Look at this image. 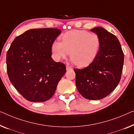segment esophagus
Here are the masks:
<instances>
[{
	"label": "esophagus",
	"instance_id": "esophagus-1",
	"mask_svg": "<svg viewBox=\"0 0 134 134\" xmlns=\"http://www.w3.org/2000/svg\"><path fill=\"white\" fill-rule=\"evenodd\" d=\"M70 69H72V68H71L70 66H69V65H66L67 70H70Z\"/></svg>",
	"mask_w": 134,
	"mask_h": 134
}]
</instances>
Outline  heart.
<instances>
[{
  "mask_svg": "<svg viewBox=\"0 0 134 134\" xmlns=\"http://www.w3.org/2000/svg\"><path fill=\"white\" fill-rule=\"evenodd\" d=\"M61 42L55 41L51 49L54 59H64L69 54L78 67H85L93 62L98 54L101 39L98 34L86 30H74L64 33Z\"/></svg>",
  "mask_w": 134,
  "mask_h": 134,
  "instance_id": "1",
  "label": "heart"
}]
</instances>
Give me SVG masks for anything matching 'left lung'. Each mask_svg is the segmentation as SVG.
<instances>
[{"mask_svg":"<svg viewBox=\"0 0 134 134\" xmlns=\"http://www.w3.org/2000/svg\"><path fill=\"white\" fill-rule=\"evenodd\" d=\"M91 31L100 37L98 54L88 66L74 69V71L79 93L86 99L97 100L107 97L118 86L123 71L124 53L114 35L99 27Z\"/></svg>","mask_w":134,"mask_h":134,"instance_id":"8db88e82","label":"left lung"}]
</instances>
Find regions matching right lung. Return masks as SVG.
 <instances>
[{"label":"right lung","mask_w":134,"mask_h":134,"mask_svg":"<svg viewBox=\"0 0 134 134\" xmlns=\"http://www.w3.org/2000/svg\"><path fill=\"white\" fill-rule=\"evenodd\" d=\"M58 29H31L17 36L7 53V70L10 82L24 98L43 102L54 95L66 71L63 63L51 57Z\"/></svg>","instance_id":"right-lung-1"}]
</instances>
